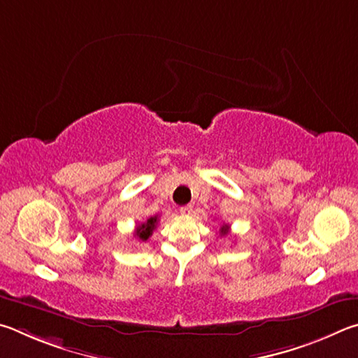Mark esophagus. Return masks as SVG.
<instances>
[{"instance_id":"obj_1","label":"esophagus","mask_w":358,"mask_h":358,"mask_svg":"<svg viewBox=\"0 0 358 358\" xmlns=\"http://www.w3.org/2000/svg\"><path fill=\"white\" fill-rule=\"evenodd\" d=\"M179 212H180V214H182V215H190V214H192V212H193V206H192V204H187V206H182V208H180V209H179Z\"/></svg>"}]
</instances>
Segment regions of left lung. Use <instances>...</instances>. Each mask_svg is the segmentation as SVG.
I'll return each instance as SVG.
<instances>
[{
    "label": "left lung",
    "instance_id": "1",
    "mask_svg": "<svg viewBox=\"0 0 358 358\" xmlns=\"http://www.w3.org/2000/svg\"><path fill=\"white\" fill-rule=\"evenodd\" d=\"M229 233V227H228V224H223V227L220 228V234L222 236H227Z\"/></svg>",
    "mask_w": 358,
    "mask_h": 358
}]
</instances>
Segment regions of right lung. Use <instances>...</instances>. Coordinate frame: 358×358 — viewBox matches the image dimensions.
I'll return each instance as SVG.
<instances>
[{"instance_id": "right-lung-1", "label": "right lung", "mask_w": 358, "mask_h": 358, "mask_svg": "<svg viewBox=\"0 0 358 358\" xmlns=\"http://www.w3.org/2000/svg\"><path fill=\"white\" fill-rule=\"evenodd\" d=\"M157 224H159V217H150L148 218L144 223H140L135 229V237L140 242H146L150 236H152L154 229L157 228Z\"/></svg>"}]
</instances>
